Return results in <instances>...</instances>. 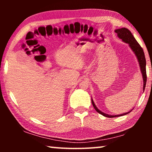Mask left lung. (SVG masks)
Wrapping results in <instances>:
<instances>
[{
    "label": "left lung",
    "mask_w": 152,
    "mask_h": 152,
    "mask_svg": "<svg viewBox=\"0 0 152 152\" xmlns=\"http://www.w3.org/2000/svg\"><path fill=\"white\" fill-rule=\"evenodd\" d=\"M115 32L117 33V37H119V39H121L123 42L127 43L129 46V48H131V50L133 51V52L134 53L136 58L137 59L139 65H140L141 73L142 74V77H143V91H144V90H145V84H146V80H147V76H146V60H145V54H144L143 49L141 48L140 45L139 44L137 41H136V39H135V37H133L132 33H131L130 31L128 29H127V28L123 27V28H120V29H115ZM92 105H93L94 109L96 110V112L100 113V114L102 115H103L104 117H109V118L123 116V115H125L128 114V113H129L132 110H131L127 113H124L121 115H109V114H107V113L102 112L101 110L98 109L96 105H95L93 100H92Z\"/></svg>",
    "instance_id": "1"
}]
</instances>
